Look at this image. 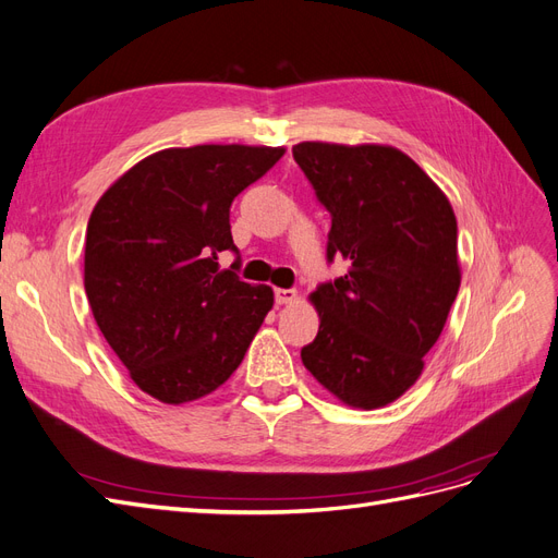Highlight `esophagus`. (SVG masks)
<instances>
[{"label":"esophagus","mask_w":558,"mask_h":558,"mask_svg":"<svg viewBox=\"0 0 558 558\" xmlns=\"http://www.w3.org/2000/svg\"><path fill=\"white\" fill-rule=\"evenodd\" d=\"M298 300V293L293 291V288H277L275 291V302L277 304H291Z\"/></svg>","instance_id":"obj_1"}]
</instances>
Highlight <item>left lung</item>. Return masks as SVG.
Returning <instances> with one entry per match:
<instances>
[{
  "mask_svg": "<svg viewBox=\"0 0 558 558\" xmlns=\"http://www.w3.org/2000/svg\"><path fill=\"white\" fill-rule=\"evenodd\" d=\"M293 159L330 213L328 263H349L312 293L320 325L302 364L349 407H386L422 374L457 298L454 213L388 145L300 143Z\"/></svg>",
  "mask_w": 558,
  "mask_h": 558,
  "instance_id": "obj_1",
  "label": "left lung"
}]
</instances>
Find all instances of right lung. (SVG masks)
Instances as JSON below:
<instances>
[{
    "label": "right lung",
    "mask_w": 558,
    "mask_h": 558,
    "mask_svg": "<svg viewBox=\"0 0 558 558\" xmlns=\"http://www.w3.org/2000/svg\"><path fill=\"white\" fill-rule=\"evenodd\" d=\"M283 147H170L143 159L96 203L85 235V293L133 383L163 403L215 392L272 310L270 286L238 277L230 205Z\"/></svg>",
    "instance_id": "1"
}]
</instances>
